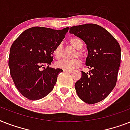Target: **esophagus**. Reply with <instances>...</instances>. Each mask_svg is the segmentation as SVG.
<instances>
[{
	"instance_id": "obj_1",
	"label": "esophagus",
	"mask_w": 130,
	"mask_h": 130,
	"mask_svg": "<svg viewBox=\"0 0 130 130\" xmlns=\"http://www.w3.org/2000/svg\"><path fill=\"white\" fill-rule=\"evenodd\" d=\"M63 71L64 72H67V73H71L72 72V70H67V69H63Z\"/></svg>"
}]
</instances>
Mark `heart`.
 <instances>
[{
    "mask_svg": "<svg viewBox=\"0 0 130 130\" xmlns=\"http://www.w3.org/2000/svg\"><path fill=\"white\" fill-rule=\"evenodd\" d=\"M69 44L73 46L75 50H77L75 53V57H83V53H82L81 50L83 48L84 42L82 40L78 37H73L69 40ZM63 53V46L61 44H59L55 46L53 54L56 59H60L62 56ZM81 61L79 59H74L72 60H61L57 61L55 65L57 68L62 69H67V70H71L79 67L81 65Z\"/></svg>",
    "mask_w": 130,
    "mask_h": 130,
    "instance_id": "b5f03b06",
    "label": "heart"
}]
</instances>
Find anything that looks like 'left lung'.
<instances>
[{
	"mask_svg": "<svg viewBox=\"0 0 130 130\" xmlns=\"http://www.w3.org/2000/svg\"><path fill=\"white\" fill-rule=\"evenodd\" d=\"M69 33L81 38L87 46L86 65L90 70L82 72L75 88L78 96L92 105L107 98L116 85L121 63V48L117 40L105 28L88 23L73 26Z\"/></svg>",
	"mask_w": 130,
	"mask_h": 130,
	"instance_id": "obj_1",
	"label": "left lung"
}]
</instances>
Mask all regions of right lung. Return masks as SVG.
Wrapping results in <instances>:
<instances>
[{"label": "right lung", "mask_w": 130, "mask_h": 130, "mask_svg": "<svg viewBox=\"0 0 130 130\" xmlns=\"http://www.w3.org/2000/svg\"><path fill=\"white\" fill-rule=\"evenodd\" d=\"M68 30V27L61 30L31 27L13 42L9 57L10 73L24 97L31 101L39 100L53 90L58 75L63 70L48 65L53 60L55 46L61 44Z\"/></svg>", "instance_id": "1"}]
</instances>
